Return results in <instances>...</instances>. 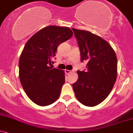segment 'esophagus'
Masks as SVG:
<instances>
[{
  "label": "esophagus",
  "instance_id": "esophagus-1",
  "mask_svg": "<svg viewBox=\"0 0 133 133\" xmlns=\"http://www.w3.org/2000/svg\"><path fill=\"white\" fill-rule=\"evenodd\" d=\"M65 72L66 73V75H69L70 73H71V71H70V70H65Z\"/></svg>",
  "mask_w": 133,
  "mask_h": 133
}]
</instances>
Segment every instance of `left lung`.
<instances>
[{
    "label": "left lung",
    "mask_w": 133,
    "mask_h": 133,
    "mask_svg": "<svg viewBox=\"0 0 133 133\" xmlns=\"http://www.w3.org/2000/svg\"><path fill=\"white\" fill-rule=\"evenodd\" d=\"M72 30L80 50L81 60L88 62L87 71H77L78 79L73 84V90L81 103L95 107L108 97L116 82V54L99 36L88 31Z\"/></svg>",
    "instance_id": "1"
}]
</instances>
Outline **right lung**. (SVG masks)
I'll return each mask as SVG.
<instances>
[{
    "mask_svg": "<svg viewBox=\"0 0 133 133\" xmlns=\"http://www.w3.org/2000/svg\"><path fill=\"white\" fill-rule=\"evenodd\" d=\"M68 27L50 25L37 32L28 40L19 60V78L23 89L35 104L54 103L65 82L63 70L49 66L58 45L72 37Z\"/></svg>",
    "mask_w": 133,
    "mask_h": 133,
    "instance_id": "right-lung-1",
    "label": "right lung"
}]
</instances>
